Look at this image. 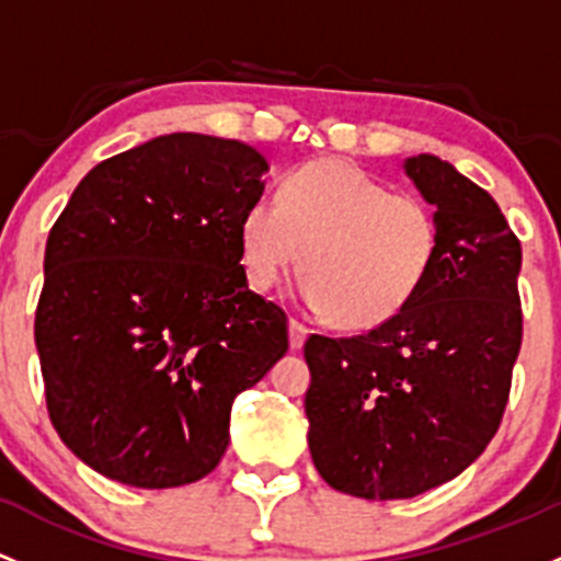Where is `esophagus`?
I'll return each instance as SVG.
<instances>
[{"mask_svg": "<svg viewBox=\"0 0 561 561\" xmlns=\"http://www.w3.org/2000/svg\"><path fill=\"white\" fill-rule=\"evenodd\" d=\"M306 335H309V330H306L304 322L290 320V346L293 350H300V346H304Z\"/></svg>", "mask_w": 561, "mask_h": 561, "instance_id": "1", "label": "esophagus"}]
</instances>
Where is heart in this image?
<instances>
[{"mask_svg":"<svg viewBox=\"0 0 561 561\" xmlns=\"http://www.w3.org/2000/svg\"><path fill=\"white\" fill-rule=\"evenodd\" d=\"M239 244L252 287L271 290L304 263L300 298L335 325L368 330L394 320L422 290L440 228L414 193H389L355 163L320 158L287 174L279 202L247 206Z\"/></svg>","mask_w":561,"mask_h":561,"instance_id":"b5f03b06","label":"heart"}]
</instances>
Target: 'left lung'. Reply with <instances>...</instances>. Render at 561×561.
<instances>
[{
	"instance_id": "8db88e82",
	"label": "left lung",
	"mask_w": 561,
	"mask_h": 561,
	"mask_svg": "<svg viewBox=\"0 0 561 561\" xmlns=\"http://www.w3.org/2000/svg\"><path fill=\"white\" fill-rule=\"evenodd\" d=\"M403 172L440 228L438 257L394 320L309 335V451L330 486L405 500L457 479L497 433L522 346V244L497 202L438 156Z\"/></svg>"
}]
</instances>
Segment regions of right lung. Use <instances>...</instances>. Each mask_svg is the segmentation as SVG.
I'll return each mask as SVG.
<instances>
[{"mask_svg": "<svg viewBox=\"0 0 561 561\" xmlns=\"http://www.w3.org/2000/svg\"><path fill=\"white\" fill-rule=\"evenodd\" d=\"M265 172L244 141L167 134L93 167L53 226L34 341L53 427L96 473L204 479L236 394L285 357V311L241 265Z\"/></svg>", "mask_w": 561, "mask_h": 561, "instance_id": "right-lung-1", "label": "right lung"}]
</instances>
